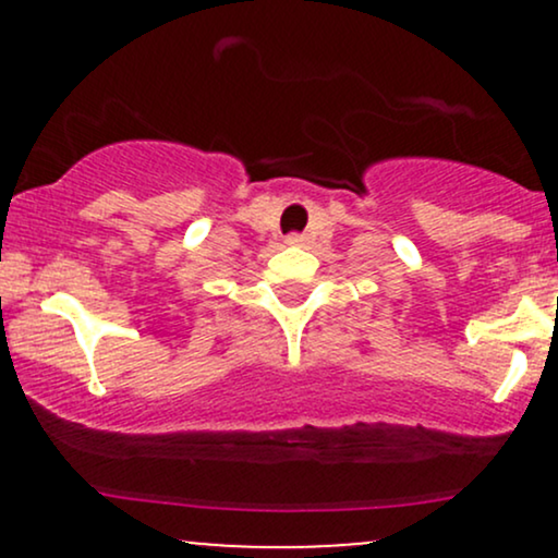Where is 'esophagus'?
<instances>
[{
    "label": "esophagus",
    "mask_w": 558,
    "mask_h": 558,
    "mask_svg": "<svg viewBox=\"0 0 558 558\" xmlns=\"http://www.w3.org/2000/svg\"><path fill=\"white\" fill-rule=\"evenodd\" d=\"M304 241H306V235H301V233H291L286 239L288 246H304Z\"/></svg>",
    "instance_id": "34e87169"
}]
</instances>
